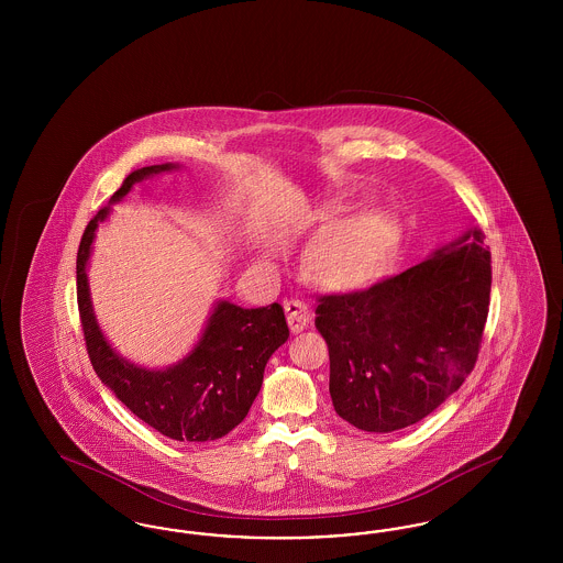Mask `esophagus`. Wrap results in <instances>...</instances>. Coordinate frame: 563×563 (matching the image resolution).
Listing matches in <instances>:
<instances>
[{
    "label": "esophagus",
    "mask_w": 563,
    "mask_h": 563,
    "mask_svg": "<svg viewBox=\"0 0 563 563\" xmlns=\"http://www.w3.org/2000/svg\"><path fill=\"white\" fill-rule=\"evenodd\" d=\"M285 312H287V321H289V327H291L294 333L303 331V329L312 322L310 308H308L303 301H299V299L285 301Z\"/></svg>",
    "instance_id": "obj_1"
}]
</instances>
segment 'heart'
<instances>
[{
    "mask_svg": "<svg viewBox=\"0 0 563 563\" xmlns=\"http://www.w3.org/2000/svg\"><path fill=\"white\" fill-rule=\"evenodd\" d=\"M397 244L399 228L386 211L338 217L308 244L303 269L327 289H363L384 276Z\"/></svg>",
    "mask_w": 563,
    "mask_h": 563,
    "instance_id": "b5f03b06",
    "label": "heart"
}]
</instances>
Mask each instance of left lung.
<instances>
[{
    "label": "left lung",
    "instance_id": "obj_1",
    "mask_svg": "<svg viewBox=\"0 0 563 563\" xmlns=\"http://www.w3.org/2000/svg\"><path fill=\"white\" fill-rule=\"evenodd\" d=\"M489 289V251L482 230L468 228L365 291L321 297L314 322L329 346L338 416L393 432L432 413L475 367Z\"/></svg>",
    "mask_w": 563,
    "mask_h": 563
}]
</instances>
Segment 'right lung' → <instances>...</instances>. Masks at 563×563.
Returning a JSON list of instances; mask_svg holds the SVG:
<instances>
[{
    "label": "right lung",
    "mask_w": 563,
    "mask_h": 563,
    "mask_svg": "<svg viewBox=\"0 0 563 563\" xmlns=\"http://www.w3.org/2000/svg\"><path fill=\"white\" fill-rule=\"evenodd\" d=\"M179 168V164L166 162L134 170L108 207L90 219L76 262L78 308L90 363L109 390L164 437L202 443L225 437L246 418L260 395L269 356L289 338L283 306L274 301L264 308H241L219 299L200 340L181 361L164 369H147L109 344L95 317L88 285L92 242L99 223L111 213V205L120 202L134 184Z\"/></svg>",
    "instance_id": "obj_1"
}]
</instances>
